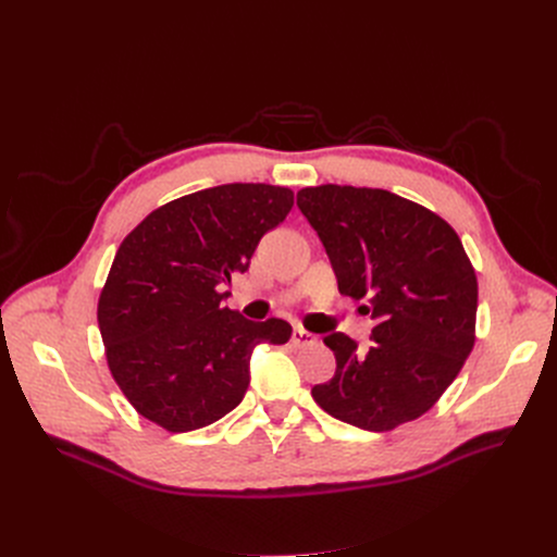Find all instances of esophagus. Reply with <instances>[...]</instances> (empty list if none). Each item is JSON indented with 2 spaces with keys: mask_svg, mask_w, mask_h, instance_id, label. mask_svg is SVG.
<instances>
[{
  "mask_svg": "<svg viewBox=\"0 0 557 557\" xmlns=\"http://www.w3.org/2000/svg\"><path fill=\"white\" fill-rule=\"evenodd\" d=\"M290 341H294L296 347H309V345H313L318 338H315V334L307 332L305 327H296V330H294V336H290Z\"/></svg>",
  "mask_w": 557,
  "mask_h": 557,
  "instance_id": "esophagus-1",
  "label": "esophagus"
}]
</instances>
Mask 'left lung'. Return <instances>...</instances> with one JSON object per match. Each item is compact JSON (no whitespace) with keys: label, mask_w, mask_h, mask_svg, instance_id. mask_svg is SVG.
I'll return each instance as SVG.
<instances>
[{"label":"left lung","mask_w":557,"mask_h":557,"mask_svg":"<svg viewBox=\"0 0 557 557\" xmlns=\"http://www.w3.org/2000/svg\"><path fill=\"white\" fill-rule=\"evenodd\" d=\"M298 208L323 242L338 290L376 325L370 347L323 338L336 374L311 388L332 418L366 431L418 420L458 376L476 341L479 282L456 230L386 189L320 185Z\"/></svg>","instance_id":"left-lung-1"}]
</instances>
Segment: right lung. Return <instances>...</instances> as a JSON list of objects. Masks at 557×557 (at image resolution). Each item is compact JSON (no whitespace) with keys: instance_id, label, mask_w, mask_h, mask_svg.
Instances as JSON below:
<instances>
[{"instance_id":"1","label":"right lung","mask_w":557,"mask_h":557,"mask_svg":"<svg viewBox=\"0 0 557 557\" xmlns=\"http://www.w3.org/2000/svg\"><path fill=\"white\" fill-rule=\"evenodd\" d=\"M290 208L286 187L219 185L162 205L122 242L97 318L108 368L139 416L171 433L221 420L248 391L252 349L290 338L286 320L252 323L221 294Z\"/></svg>"}]
</instances>
